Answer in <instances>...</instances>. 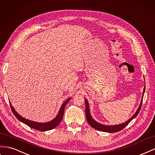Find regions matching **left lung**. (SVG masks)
<instances>
[{"label": "left lung", "instance_id": "obj_1", "mask_svg": "<svg viewBox=\"0 0 155 155\" xmlns=\"http://www.w3.org/2000/svg\"><path fill=\"white\" fill-rule=\"evenodd\" d=\"M145 86L143 89V96H142V99L140 103V105L137 109L136 112L135 113V114L130 119H129L126 122L120 124H116V125H104L100 124L98 122H97L95 120L93 119V117H91V113H90V110H89V103H88L87 100L85 98V115H86V119L87 122L89 123V124L91 125V126L93 127L94 129H97L99 131H102V132H111V133H114V132H119L121 130H123L125 127L127 126V125L129 124V123L130 121L134 119L136 117L137 115V114H139V112L140 111V109L142 105V102H143V94L145 93Z\"/></svg>", "mask_w": 155, "mask_h": 155}]
</instances>
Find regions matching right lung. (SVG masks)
<instances>
[{
  "mask_svg": "<svg viewBox=\"0 0 155 155\" xmlns=\"http://www.w3.org/2000/svg\"><path fill=\"white\" fill-rule=\"evenodd\" d=\"M71 98H68L66 101L62 104V105L61 106L59 111H58L57 115L56 116V117L55 119H53L52 120L49 121V122L48 123H38V122H35V121H32L30 120H28L27 119L23 118V117L19 115L18 112H17L13 106H12L11 103L10 102V105L12 109V111L13 112L14 115L15 116V117L18 119L21 122L23 123L24 124H27V126L29 127L32 128L34 129L37 130L39 131H47V130H52L54 128L57 127L58 124H59L61 120H62V118H63V115H64V108L66 104L70 101V100Z\"/></svg>",
  "mask_w": 155,
  "mask_h": 155,
  "instance_id": "add662e5",
  "label": "right lung"
}]
</instances>
